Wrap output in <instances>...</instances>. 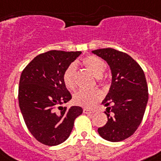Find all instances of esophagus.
I'll return each instance as SVG.
<instances>
[{"label": "esophagus", "instance_id": "esophagus-1", "mask_svg": "<svg viewBox=\"0 0 161 161\" xmlns=\"http://www.w3.org/2000/svg\"><path fill=\"white\" fill-rule=\"evenodd\" d=\"M83 113L86 114H94L95 111L94 110H90L88 109V108H83Z\"/></svg>", "mask_w": 161, "mask_h": 161}]
</instances>
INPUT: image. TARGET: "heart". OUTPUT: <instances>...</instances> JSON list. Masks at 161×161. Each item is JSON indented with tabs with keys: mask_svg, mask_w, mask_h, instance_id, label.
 I'll return each mask as SVG.
<instances>
[{
	"mask_svg": "<svg viewBox=\"0 0 161 161\" xmlns=\"http://www.w3.org/2000/svg\"><path fill=\"white\" fill-rule=\"evenodd\" d=\"M82 64L85 65L92 75L98 78L99 82H102L100 77L102 76L106 65L104 61L99 57L95 56H88L82 60ZM75 74H76V65L75 64H70L67 67L63 74V82L65 86L69 90H75ZM101 98V92L97 89L92 90H80L77 92L74 96V101L75 104L83 107L90 108L94 105Z\"/></svg>",
	"mask_w": 161,
	"mask_h": 161,
	"instance_id": "1",
	"label": "heart"
}]
</instances>
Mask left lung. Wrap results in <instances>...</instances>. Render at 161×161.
<instances>
[{"mask_svg": "<svg viewBox=\"0 0 161 161\" xmlns=\"http://www.w3.org/2000/svg\"><path fill=\"white\" fill-rule=\"evenodd\" d=\"M92 53L107 62L112 74L111 86L102 101L107 107L104 113L108 121L98 128V133L105 140L120 142L135 132L144 115L148 100L144 72L130 56L122 52L108 47ZM109 105L111 107H108Z\"/></svg>", "mask_w": 161, "mask_h": 161, "instance_id": "1", "label": "left lung"}]
</instances>
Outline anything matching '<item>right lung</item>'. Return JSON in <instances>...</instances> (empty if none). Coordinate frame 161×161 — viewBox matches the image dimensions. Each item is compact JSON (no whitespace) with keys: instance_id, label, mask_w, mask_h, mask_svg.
Masks as SVG:
<instances>
[{"instance_id":"right-lung-1","label":"right lung","mask_w":161,"mask_h":161,"mask_svg":"<svg viewBox=\"0 0 161 161\" xmlns=\"http://www.w3.org/2000/svg\"><path fill=\"white\" fill-rule=\"evenodd\" d=\"M82 52L51 50L36 57L22 72L19 103L26 126L39 142L56 146L70 135L79 106H61L72 98L63 74Z\"/></svg>"}]
</instances>
